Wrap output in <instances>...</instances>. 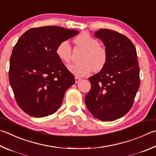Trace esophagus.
I'll return each instance as SVG.
<instances>
[{
  "label": "esophagus",
  "instance_id": "esophagus-1",
  "mask_svg": "<svg viewBox=\"0 0 156 156\" xmlns=\"http://www.w3.org/2000/svg\"><path fill=\"white\" fill-rule=\"evenodd\" d=\"M81 80H82V79L80 78H78V77H76V78H75L76 83H79V82H80V81H81Z\"/></svg>",
  "mask_w": 156,
  "mask_h": 156
}]
</instances>
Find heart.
Wrapping results in <instances>:
<instances>
[{
	"label": "heart",
	"instance_id": "b5f03b06",
	"mask_svg": "<svg viewBox=\"0 0 156 156\" xmlns=\"http://www.w3.org/2000/svg\"><path fill=\"white\" fill-rule=\"evenodd\" d=\"M76 46L84 50L81 63H72L67 66L69 72L76 77L85 76L92 72H99L106 66L108 61V52L105 48L99 45V42L87 33H82L74 39ZM60 60L69 63L72 57V47L67 41H63L56 49Z\"/></svg>",
	"mask_w": 156,
	"mask_h": 156
}]
</instances>
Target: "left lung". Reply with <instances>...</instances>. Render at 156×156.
<instances>
[{
  "label": "left lung",
  "mask_w": 156,
  "mask_h": 156,
  "mask_svg": "<svg viewBox=\"0 0 156 156\" xmlns=\"http://www.w3.org/2000/svg\"><path fill=\"white\" fill-rule=\"evenodd\" d=\"M94 36L102 41L108 56L106 66L89 78L91 87L84 101L93 117L112 121L134 104L140 87L137 53L130 39L117 31L101 29Z\"/></svg>",
  "instance_id": "8db88e82"
}]
</instances>
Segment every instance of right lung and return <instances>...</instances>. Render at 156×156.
<instances>
[{"instance_id":"obj_1","label":"right lung","mask_w":156,"mask_h":156,"mask_svg":"<svg viewBox=\"0 0 156 156\" xmlns=\"http://www.w3.org/2000/svg\"><path fill=\"white\" fill-rule=\"evenodd\" d=\"M78 31L57 26L33 28L14 46L9 80L19 107L35 117L52 115L60 108L74 76L56 53L58 45Z\"/></svg>"}]
</instances>
